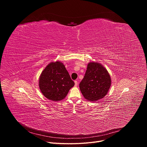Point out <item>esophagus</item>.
I'll return each instance as SVG.
<instances>
[{
  "label": "esophagus",
  "mask_w": 147,
  "mask_h": 147,
  "mask_svg": "<svg viewBox=\"0 0 147 147\" xmlns=\"http://www.w3.org/2000/svg\"><path fill=\"white\" fill-rule=\"evenodd\" d=\"M74 82H75V86H77L78 85L77 81H74Z\"/></svg>",
  "instance_id": "obj_1"
}]
</instances>
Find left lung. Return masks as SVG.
Wrapping results in <instances>:
<instances>
[{
    "label": "left lung",
    "mask_w": 147,
    "mask_h": 147,
    "mask_svg": "<svg viewBox=\"0 0 147 147\" xmlns=\"http://www.w3.org/2000/svg\"><path fill=\"white\" fill-rule=\"evenodd\" d=\"M111 85V79L106 69L96 62L89 63L79 87L86 99L96 101L103 98L108 93Z\"/></svg>",
    "instance_id": "left-lung-1"
}]
</instances>
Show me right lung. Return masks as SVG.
Returning <instances> with one entry per match:
<instances>
[{
	"instance_id": "right-lung-1",
	"label": "right lung",
	"mask_w": 147,
	"mask_h": 147,
	"mask_svg": "<svg viewBox=\"0 0 147 147\" xmlns=\"http://www.w3.org/2000/svg\"><path fill=\"white\" fill-rule=\"evenodd\" d=\"M74 82L60 61L52 62L42 72L39 81L40 90L48 99L59 101L65 98Z\"/></svg>"
}]
</instances>
